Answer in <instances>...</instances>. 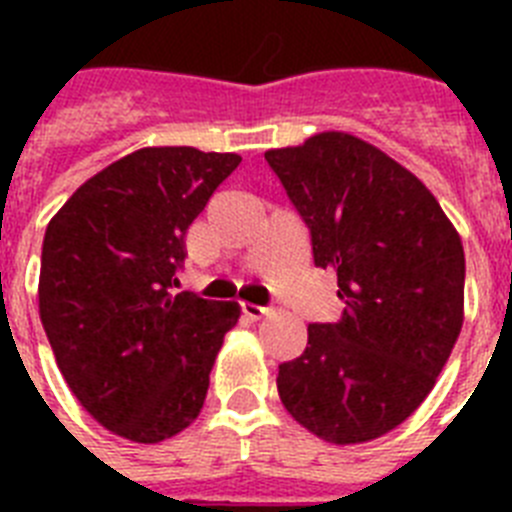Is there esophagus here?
<instances>
[{"instance_id": "34e87169", "label": "esophagus", "mask_w": 512, "mask_h": 512, "mask_svg": "<svg viewBox=\"0 0 512 512\" xmlns=\"http://www.w3.org/2000/svg\"><path fill=\"white\" fill-rule=\"evenodd\" d=\"M243 315L251 320H261L264 315H269V307H261V305H251V302H243Z\"/></svg>"}]
</instances>
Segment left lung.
<instances>
[{"label":"left lung","instance_id":"left-lung-1","mask_svg":"<svg viewBox=\"0 0 512 512\" xmlns=\"http://www.w3.org/2000/svg\"><path fill=\"white\" fill-rule=\"evenodd\" d=\"M333 269L343 315L307 325L279 397L328 443L390 433L433 390L464 323V248L418 176L348 133L264 153Z\"/></svg>","mask_w":512,"mask_h":512}]
</instances>
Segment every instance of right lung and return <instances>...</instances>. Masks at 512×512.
I'll use <instances>...</instances> for the list:
<instances>
[{
	"mask_svg": "<svg viewBox=\"0 0 512 512\" xmlns=\"http://www.w3.org/2000/svg\"><path fill=\"white\" fill-rule=\"evenodd\" d=\"M235 153L140 148L81 184L40 256V320L76 400L107 431L158 443L205 405L238 302L174 295L192 220Z\"/></svg>",
	"mask_w": 512,
	"mask_h": 512,
	"instance_id": "obj_1",
	"label": "right lung"
}]
</instances>
